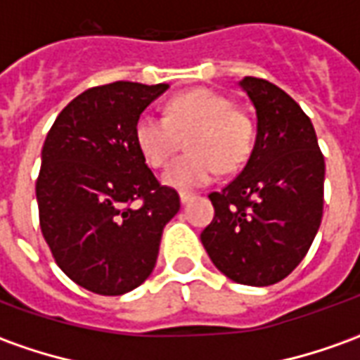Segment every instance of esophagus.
<instances>
[{
  "instance_id": "1",
  "label": "esophagus",
  "mask_w": 360,
  "mask_h": 360,
  "mask_svg": "<svg viewBox=\"0 0 360 360\" xmlns=\"http://www.w3.org/2000/svg\"><path fill=\"white\" fill-rule=\"evenodd\" d=\"M179 198H181V204H187V202H191L193 198H195V195H193V193H187V191H185V193H181Z\"/></svg>"
}]
</instances>
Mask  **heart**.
<instances>
[{
  "label": "heart",
  "mask_w": 360,
  "mask_h": 360,
  "mask_svg": "<svg viewBox=\"0 0 360 360\" xmlns=\"http://www.w3.org/2000/svg\"><path fill=\"white\" fill-rule=\"evenodd\" d=\"M188 136L191 154L175 160L162 175L167 187L179 191L208 185L219 167L224 172L239 169L255 148L252 121L235 110L229 98L212 90L175 96L167 115L146 111L134 123V142L154 167L167 164L179 150L181 139Z\"/></svg>",
  "instance_id": "1"
}]
</instances>
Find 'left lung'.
<instances>
[{"label": "left lung", "instance_id": "left-lung-1", "mask_svg": "<svg viewBox=\"0 0 360 360\" xmlns=\"http://www.w3.org/2000/svg\"><path fill=\"white\" fill-rule=\"evenodd\" d=\"M257 110V141L243 172L210 193L214 219L200 233L224 276L266 287L287 278L316 237L324 210V156L309 115L276 84L239 82Z\"/></svg>", "mask_w": 360, "mask_h": 360}]
</instances>
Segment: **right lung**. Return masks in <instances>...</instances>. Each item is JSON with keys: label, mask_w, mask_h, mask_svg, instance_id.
Returning <instances> with one entry per match:
<instances>
[{"label": "right lung", "mask_w": 360, "mask_h": 360, "mask_svg": "<svg viewBox=\"0 0 360 360\" xmlns=\"http://www.w3.org/2000/svg\"><path fill=\"white\" fill-rule=\"evenodd\" d=\"M169 84L117 81L84 90L53 121L36 181L40 229L67 278L98 295L144 283L177 191L160 185L134 123ZM141 200L143 206H132Z\"/></svg>", "instance_id": "right-lung-1"}]
</instances>
